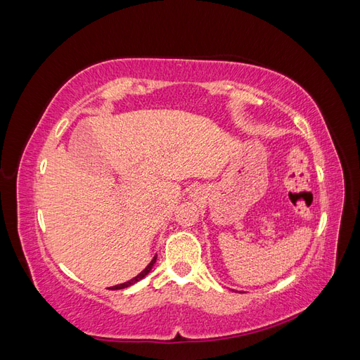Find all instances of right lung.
I'll use <instances>...</instances> for the list:
<instances>
[{
    "instance_id": "obj_1",
    "label": "right lung",
    "mask_w": 360,
    "mask_h": 360,
    "mask_svg": "<svg viewBox=\"0 0 360 360\" xmlns=\"http://www.w3.org/2000/svg\"><path fill=\"white\" fill-rule=\"evenodd\" d=\"M155 263H156V257L153 258V259H151V263L143 270V271H141V274L138 275V276H135L134 279H130V281H127V282H124V284H120V285H115L114 288L115 290H122V288H126V287H130V285H134L135 284V282H138V281H141V279H143L146 275H148L150 274V270L151 269H153V266H155Z\"/></svg>"
}]
</instances>
